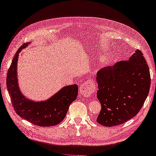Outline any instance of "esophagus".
<instances>
[{
    "label": "esophagus",
    "instance_id": "34e87169",
    "mask_svg": "<svg viewBox=\"0 0 156 156\" xmlns=\"http://www.w3.org/2000/svg\"><path fill=\"white\" fill-rule=\"evenodd\" d=\"M94 85L92 82L87 81L81 85L79 93L83 97H89L93 93Z\"/></svg>",
    "mask_w": 156,
    "mask_h": 156
}]
</instances>
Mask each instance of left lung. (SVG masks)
I'll list each match as a JSON object with an SVG mask.
<instances>
[{
	"instance_id": "obj_1",
	"label": "left lung",
	"mask_w": 156,
	"mask_h": 156,
	"mask_svg": "<svg viewBox=\"0 0 156 156\" xmlns=\"http://www.w3.org/2000/svg\"><path fill=\"white\" fill-rule=\"evenodd\" d=\"M97 97L101 111L97 122L111 127L126 122L139 112L149 94L150 74L140 50L127 60L97 72Z\"/></svg>"
}]
</instances>
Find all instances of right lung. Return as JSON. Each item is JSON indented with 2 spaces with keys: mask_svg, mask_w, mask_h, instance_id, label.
<instances>
[{
  "mask_svg": "<svg viewBox=\"0 0 156 156\" xmlns=\"http://www.w3.org/2000/svg\"><path fill=\"white\" fill-rule=\"evenodd\" d=\"M28 44L22 45L14 57L7 73V89L18 115L39 126H55L65 119L69 105L77 98L78 86L63 87L45 101H35L25 97L18 84L17 64L19 54Z\"/></svg>",
  "mask_w": 156,
  "mask_h": 156,
  "instance_id": "add662e5",
  "label": "right lung"
}]
</instances>
